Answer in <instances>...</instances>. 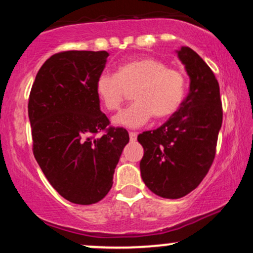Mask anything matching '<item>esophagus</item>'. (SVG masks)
Here are the masks:
<instances>
[{"label": "esophagus", "instance_id": "1", "mask_svg": "<svg viewBox=\"0 0 253 253\" xmlns=\"http://www.w3.org/2000/svg\"><path fill=\"white\" fill-rule=\"evenodd\" d=\"M136 136H138V134H136L135 132H129L130 141H135L136 140Z\"/></svg>", "mask_w": 253, "mask_h": 253}]
</instances>
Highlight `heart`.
<instances>
[{
  "mask_svg": "<svg viewBox=\"0 0 253 253\" xmlns=\"http://www.w3.org/2000/svg\"><path fill=\"white\" fill-rule=\"evenodd\" d=\"M96 95L107 110H118L132 90L134 102L113 118L118 126L135 128L155 117L164 120L179 109L187 91L182 71L156 58L141 57L120 64L117 74H102L95 84Z\"/></svg>",
  "mask_w": 253,
  "mask_h": 253,
  "instance_id": "heart-1",
  "label": "heart"
}]
</instances>
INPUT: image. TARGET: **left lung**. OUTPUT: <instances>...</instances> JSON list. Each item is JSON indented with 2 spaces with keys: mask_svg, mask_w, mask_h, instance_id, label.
I'll use <instances>...</instances> for the list:
<instances>
[{
  "mask_svg": "<svg viewBox=\"0 0 253 253\" xmlns=\"http://www.w3.org/2000/svg\"><path fill=\"white\" fill-rule=\"evenodd\" d=\"M190 78L188 96L159 128L138 135L144 147L141 178L156 195L179 199L193 191L210 171L222 124L220 88L213 71L195 51H177Z\"/></svg>",
  "mask_w": 253,
  "mask_h": 253,
  "instance_id": "left-lung-1",
  "label": "left lung"
}]
</instances>
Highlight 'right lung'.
Listing matches in <instances>:
<instances>
[{
  "instance_id": "right-lung-1",
  "label": "right lung",
  "mask_w": 253,
  "mask_h": 253,
  "mask_svg": "<svg viewBox=\"0 0 253 253\" xmlns=\"http://www.w3.org/2000/svg\"><path fill=\"white\" fill-rule=\"evenodd\" d=\"M108 56L106 51L53 54L31 89L34 157L52 187L77 205H92L108 194L129 141L126 129L109 126L95 90ZM100 131L104 134L95 137Z\"/></svg>"
}]
</instances>
